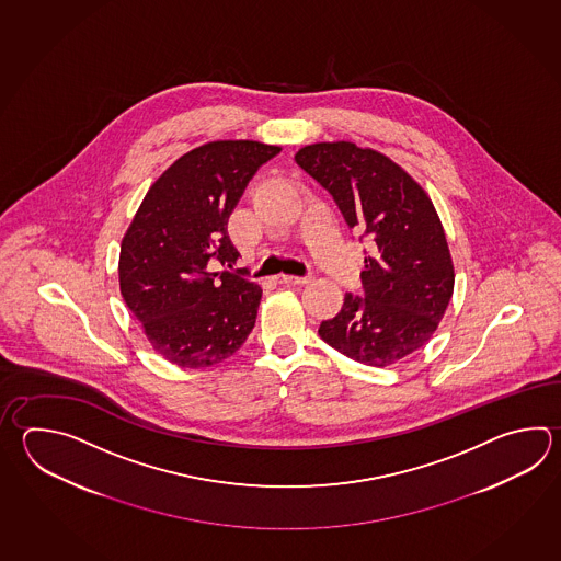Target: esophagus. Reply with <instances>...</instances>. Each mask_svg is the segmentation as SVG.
Instances as JSON below:
<instances>
[{"mask_svg": "<svg viewBox=\"0 0 561 561\" xmlns=\"http://www.w3.org/2000/svg\"><path fill=\"white\" fill-rule=\"evenodd\" d=\"M277 284H286V286H304L309 284V277H298V275H277Z\"/></svg>", "mask_w": 561, "mask_h": 561, "instance_id": "esophagus-1", "label": "esophagus"}]
</instances>
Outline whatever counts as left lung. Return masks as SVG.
<instances>
[{"label": "left lung", "instance_id": "8db88e82", "mask_svg": "<svg viewBox=\"0 0 561 561\" xmlns=\"http://www.w3.org/2000/svg\"><path fill=\"white\" fill-rule=\"evenodd\" d=\"M299 168L332 194L347 228L371 241L364 296L345 294L320 335L364 366L386 367L432 340L454 296V262L430 195L396 161L354 141L298 149Z\"/></svg>", "mask_w": 561, "mask_h": 561}]
</instances>
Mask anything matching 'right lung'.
I'll return each mask as SVG.
<instances>
[{"label": "right lung", "mask_w": 561, "mask_h": 561, "mask_svg": "<svg viewBox=\"0 0 561 561\" xmlns=\"http://www.w3.org/2000/svg\"><path fill=\"white\" fill-rule=\"evenodd\" d=\"M279 146L218 139L183 153L151 183L119 250V291L156 354L180 367L216 366L255 325L262 287L209 272L236 263L229 214Z\"/></svg>", "instance_id": "right-lung-1"}]
</instances>
